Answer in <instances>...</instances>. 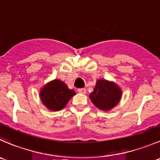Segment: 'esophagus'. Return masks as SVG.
Returning <instances> with one entry per match:
<instances>
[{
  "label": "esophagus",
  "instance_id": "obj_1",
  "mask_svg": "<svg viewBox=\"0 0 160 160\" xmlns=\"http://www.w3.org/2000/svg\"><path fill=\"white\" fill-rule=\"evenodd\" d=\"M78 92L81 94H85L86 93V89L85 88H78Z\"/></svg>",
  "mask_w": 160,
  "mask_h": 160
}]
</instances>
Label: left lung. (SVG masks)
<instances>
[{"label":"left lung","instance_id":"1","mask_svg":"<svg viewBox=\"0 0 160 160\" xmlns=\"http://www.w3.org/2000/svg\"><path fill=\"white\" fill-rule=\"evenodd\" d=\"M121 96L122 91L117 84L105 79H99L96 82L89 98L98 109L108 111L118 105Z\"/></svg>","mask_w":160,"mask_h":160}]
</instances>
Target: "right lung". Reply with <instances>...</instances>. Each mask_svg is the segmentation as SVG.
<instances>
[{"label": "right lung", "mask_w": 160, "mask_h": 160, "mask_svg": "<svg viewBox=\"0 0 160 160\" xmlns=\"http://www.w3.org/2000/svg\"><path fill=\"white\" fill-rule=\"evenodd\" d=\"M75 95L64 82L54 79L48 82L40 90L39 96L43 105L52 111H58L65 107L71 98Z\"/></svg>", "instance_id": "1"}]
</instances>
